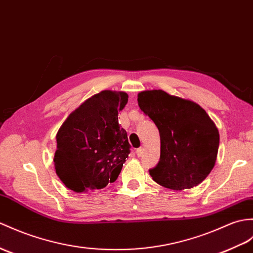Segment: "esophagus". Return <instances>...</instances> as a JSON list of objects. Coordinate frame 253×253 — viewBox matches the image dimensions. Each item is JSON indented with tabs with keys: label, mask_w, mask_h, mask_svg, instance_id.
Wrapping results in <instances>:
<instances>
[{
	"label": "esophagus",
	"mask_w": 253,
	"mask_h": 253,
	"mask_svg": "<svg viewBox=\"0 0 253 253\" xmlns=\"http://www.w3.org/2000/svg\"><path fill=\"white\" fill-rule=\"evenodd\" d=\"M136 154H137V156H138V157H140L141 155L143 154V149H142V148H139V149H137V150H136Z\"/></svg>",
	"instance_id": "34e87169"
}]
</instances>
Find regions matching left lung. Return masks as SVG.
Returning a JSON list of instances; mask_svg holds the SVG:
<instances>
[{
    "instance_id": "obj_1",
    "label": "left lung",
    "mask_w": 253,
    "mask_h": 253,
    "mask_svg": "<svg viewBox=\"0 0 253 253\" xmlns=\"http://www.w3.org/2000/svg\"><path fill=\"white\" fill-rule=\"evenodd\" d=\"M141 111L155 123L161 136V157L150 169L156 183L182 191L198 185L214 167L220 136L201 105L161 89L138 93Z\"/></svg>"
}]
</instances>
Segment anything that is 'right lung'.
Wrapping results in <instances>:
<instances>
[{
	"mask_svg": "<svg viewBox=\"0 0 253 253\" xmlns=\"http://www.w3.org/2000/svg\"><path fill=\"white\" fill-rule=\"evenodd\" d=\"M128 95L103 90L88 98L68 116L57 132L56 173L76 193L100 190L114 182L130 144L119 124Z\"/></svg>",
	"mask_w": 253,
	"mask_h": 253,
	"instance_id": "add662e5",
	"label": "right lung"
}]
</instances>
